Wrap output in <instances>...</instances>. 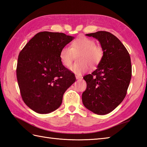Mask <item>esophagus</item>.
Instances as JSON below:
<instances>
[{
    "mask_svg": "<svg viewBox=\"0 0 147 147\" xmlns=\"http://www.w3.org/2000/svg\"><path fill=\"white\" fill-rule=\"evenodd\" d=\"M82 76H76V80H80V79H82Z\"/></svg>",
    "mask_w": 147,
    "mask_h": 147,
    "instance_id": "esophagus-1",
    "label": "esophagus"
}]
</instances>
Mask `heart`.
I'll list each match as a JSON object with an SVG mask.
<instances>
[{"label": "heart", "instance_id": "heart-1", "mask_svg": "<svg viewBox=\"0 0 147 147\" xmlns=\"http://www.w3.org/2000/svg\"><path fill=\"white\" fill-rule=\"evenodd\" d=\"M78 55V61L80 62L71 65L69 69L76 75L88 72L90 66L95 67L104 56V51L100 46L95 45V42L87 37H80L71 43L70 47L65 46L59 52V59L64 67H69L72 64L74 55Z\"/></svg>", "mask_w": 147, "mask_h": 147}]
</instances>
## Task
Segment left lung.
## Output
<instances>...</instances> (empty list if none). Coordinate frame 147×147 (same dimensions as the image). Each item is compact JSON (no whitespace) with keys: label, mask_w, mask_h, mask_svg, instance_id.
Returning a JSON list of instances; mask_svg holds the SVG:
<instances>
[{"label":"left lung","mask_w":147,"mask_h":147,"mask_svg":"<svg viewBox=\"0 0 147 147\" xmlns=\"http://www.w3.org/2000/svg\"><path fill=\"white\" fill-rule=\"evenodd\" d=\"M86 36L98 40L104 56L96 69L83 77L87 87L82 94L83 104L93 113L105 115L114 110L126 96L131 78L130 56L111 33L100 31Z\"/></svg>","instance_id":"obj_1"}]
</instances>
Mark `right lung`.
<instances>
[{
	"mask_svg": "<svg viewBox=\"0 0 147 147\" xmlns=\"http://www.w3.org/2000/svg\"><path fill=\"white\" fill-rule=\"evenodd\" d=\"M74 38L62 33L36 34L18 56L17 80L24 102L38 114L60 107L63 95L75 82L74 74L61 64V49Z\"/></svg>",
	"mask_w": 147,
	"mask_h": 147,
	"instance_id": "1",
	"label": "right lung"
}]
</instances>
